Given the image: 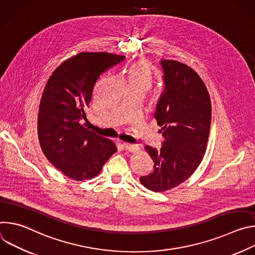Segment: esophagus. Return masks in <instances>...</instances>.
<instances>
[{
	"label": "esophagus",
	"instance_id": "obj_1",
	"mask_svg": "<svg viewBox=\"0 0 255 255\" xmlns=\"http://www.w3.org/2000/svg\"><path fill=\"white\" fill-rule=\"evenodd\" d=\"M123 147L126 151H129L131 153H135L139 150V146L136 144H129V143H123Z\"/></svg>",
	"mask_w": 255,
	"mask_h": 255
}]
</instances>
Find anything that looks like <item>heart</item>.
Returning a JSON list of instances; mask_svg holds the SVG:
<instances>
[{
  "instance_id": "b5f03b06",
  "label": "heart",
  "mask_w": 255,
  "mask_h": 255,
  "mask_svg": "<svg viewBox=\"0 0 255 255\" xmlns=\"http://www.w3.org/2000/svg\"><path fill=\"white\" fill-rule=\"evenodd\" d=\"M128 87L138 88L144 92L148 91L153 84L150 68L143 62L133 64L128 72Z\"/></svg>"
}]
</instances>
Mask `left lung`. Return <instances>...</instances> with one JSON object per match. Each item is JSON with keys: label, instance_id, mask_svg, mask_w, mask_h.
<instances>
[{"label": "left lung", "instance_id": "obj_1", "mask_svg": "<svg viewBox=\"0 0 255 255\" xmlns=\"http://www.w3.org/2000/svg\"><path fill=\"white\" fill-rule=\"evenodd\" d=\"M165 89L154 117L164 137L159 149L146 145L154 170L141 176L150 191L165 192L187 180L200 165L210 134L211 99L197 72L176 60L162 59Z\"/></svg>", "mask_w": 255, "mask_h": 255}]
</instances>
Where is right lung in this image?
Instances as JSON below:
<instances>
[{"instance_id": "1", "label": "right lung", "mask_w": 255, "mask_h": 255, "mask_svg": "<svg viewBox=\"0 0 255 255\" xmlns=\"http://www.w3.org/2000/svg\"><path fill=\"white\" fill-rule=\"evenodd\" d=\"M125 59L107 52H81L58 65L40 100L37 132L49 162L64 175L82 181L97 176L116 151L115 143L83 124L100 76Z\"/></svg>"}]
</instances>
